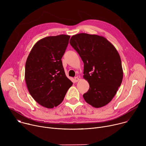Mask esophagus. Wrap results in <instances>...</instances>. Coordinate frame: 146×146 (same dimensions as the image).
I'll use <instances>...</instances> for the list:
<instances>
[{"label": "esophagus", "mask_w": 146, "mask_h": 146, "mask_svg": "<svg viewBox=\"0 0 146 146\" xmlns=\"http://www.w3.org/2000/svg\"><path fill=\"white\" fill-rule=\"evenodd\" d=\"M79 78L78 77H74V81H75V82H78V81H79Z\"/></svg>", "instance_id": "34e87169"}]
</instances>
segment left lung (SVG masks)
I'll return each mask as SVG.
<instances>
[{
  "instance_id": "1",
  "label": "left lung",
  "mask_w": 146,
  "mask_h": 146,
  "mask_svg": "<svg viewBox=\"0 0 146 146\" xmlns=\"http://www.w3.org/2000/svg\"><path fill=\"white\" fill-rule=\"evenodd\" d=\"M69 43L84 62L83 77L90 84L83 98L95 108L111 102L120 87L123 70L120 56L105 37L96 35L78 33Z\"/></svg>"
}]
</instances>
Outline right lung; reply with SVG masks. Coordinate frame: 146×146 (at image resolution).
Returning <instances> with one entry per match:
<instances>
[{"instance_id":"right-lung-1","label":"right lung","mask_w":146,"mask_h":146,"mask_svg":"<svg viewBox=\"0 0 146 146\" xmlns=\"http://www.w3.org/2000/svg\"><path fill=\"white\" fill-rule=\"evenodd\" d=\"M70 37L60 35L40 39L26 61L25 80L28 90L36 102L48 109L60 104L73 84L65 74L61 60Z\"/></svg>"}]
</instances>
